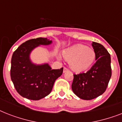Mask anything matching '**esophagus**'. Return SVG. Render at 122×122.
Masks as SVG:
<instances>
[{
	"label": "esophagus",
	"mask_w": 122,
	"mask_h": 122,
	"mask_svg": "<svg viewBox=\"0 0 122 122\" xmlns=\"http://www.w3.org/2000/svg\"><path fill=\"white\" fill-rule=\"evenodd\" d=\"M68 71V69L64 67V68H63V73H65L66 71Z\"/></svg>",
	"instance_id": "obj_1"
}]
</instances>
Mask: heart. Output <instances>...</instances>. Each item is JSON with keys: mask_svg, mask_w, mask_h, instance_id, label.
Instances as JSON below:
<instances>
[{"mask_svg": "<svg viewBox=\"0 0 122 122\" xmlns=\"http://www.w3.org/2000/svg\"><path fill=\"white\" fill-rule=\"evenodd\" d=\"M63 55L70 62V66L76 72L86 70L93 65L96 59L94 51L87 46L78 44L65 50ZM59 58H61L59 56Z\"/></svg>", "mask_w": 122, "mask_h": 122, "instance_id": "b5f03b06", "label": "heart"}]
</instances>
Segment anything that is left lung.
<instances>
[{"instance_id":"left-lung-1","label":"left lung","mask_w":122,"mask_h":122,"mask_svg":"<svg viewBox=\"0 0 122 122\" xmlns=\"http://www.w3.org/2000/svg\"><path fill=\"white\" fill-rule=\"evenodd\" d=\"M96 62L86 73L74 75L73 92L79 98L91 100L105 92L112 76L111 57L101 44L92 42Z\"/></svg>"}]
</instances>
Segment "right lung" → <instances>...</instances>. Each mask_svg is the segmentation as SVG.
I'll list each match as a JSON object with an SVG mask.
<instances>
[{
    "label": "right lung",
    "mask_w": 122,
    "mask_h": 122,
    "mask_svg": "<svg viewBox=\"0 0 122 122\" xmlns=\"http://www.w3.org/2000/svg\"><path fill=\"white\" fill-rule=\"evenodd\" d=\"M52 41L37 38L26 41L14 52L11 59L10 78L22 97L40 100L49 94L54 83L63 73V68L52 70L49 63L36 64L31 61V52L41 46H49Z\"/></svg>",
    "instance_id": "add662e5"
}]
</instances>
